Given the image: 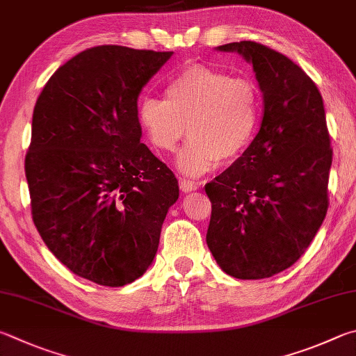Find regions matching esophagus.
I'll list each match as a JSON object with an SVG mask.
<instances>
[{
  "label": "esophagus",
  "mask_w": 356,
  "mask_h": 356,
  "mask_svg": "<svg viewBox=\"0 0 356 356\" xmlns=\"http://www.w3.org/2000/svg\"><path fill=\"white\" fill-rule=\"evenodd\" d=\"M179 188H181L183 192H192V191H197L198 186L195 183L189 181V179H181V181H179Z\"/></svg>",
  "instance_id": "1"
}]
</instances>
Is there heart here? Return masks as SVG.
Wrapping results in <instances>:
<instances>
[{"label": "heart", "mask_w": 356, "mask_h": 356, "mask_svg": "<svg viewBox=\"0 0 356 356\" xmlns=\"http://www.w3.org/2000/svg\"><path fill=\"white\" fill-rule=\"evenodd\" d=\"M139 122L161 153H172L186 133L192 139L177 165L186 177H200L245 152L261 118V92L252 79L191 65L165 86V99L143 98Z\"/></svg>", "instance_id": "obj_1"}]
</instances>
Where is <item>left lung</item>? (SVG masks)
Wrapping results in <instances>:
<instances>
[{"label": "left lung", "instance_id": "1", "mask_svg": "<svg viewBox=\"0 0 356 356\" xmlns=\"http://www.w3.org/2000/svg\"><path fill=\"white\" fill-rule=\"evenodd\" d=\"M253 65L263 92L259 131L241 158L204 186L207 242L234 278H269L302 257L328 209L333 161L319 89L284 54L257 42L217 47Z\"/></svg>", "mask_w": 356, "mask_h": 356}]
</instances>
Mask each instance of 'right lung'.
Wrapping results in <instances>:
<instances>
[{"mask_svg": "<svg viewBox=\"0 0 356 356\" xmlns=\"http://www.w3.org/2000/svg\"><path fill=\"white\" fill-rule=\"evenodd\" d=\"M173 51L99 45L54 72L37 98L24 159L43 242L78 277L118 288L158 252L173 172L140 143L137 98Z\"/></svg>", "mask_w": 356, "mask_h": 356, "instance_id": "1", "label": "right lung"}]
</instances>
